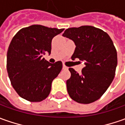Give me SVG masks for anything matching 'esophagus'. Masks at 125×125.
Instances as JSON below:
<instances>
[{"label":"esophagus","instance_id":"obj_1","mask_svg":"<svg viewBox=\"0 0 125 125\" xmlns=\"http://www.w3.org/2000/svg\"><path fill=\"white\" fill-rule=\"evenodd\" d=\"M63 70H68V68L65 65H63Z\"/></svg>","mask_w":125,"mask_h":125}]
</instances>
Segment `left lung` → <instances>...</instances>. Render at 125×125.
<instances>
[{
	"instance_id": "obj_1",
	"label": "left lung",
	"mask_w": 125,
	"mask_h": 125,
	"mask_svg": "<svg viewBox=\"0 0 125 125\" xmlns=\"http://www.w3.org/2000/svg\"><path fill=\"white\" fill-rule=\"evenodd\" d=\"M74 42L71 59L85 62L81 73L70 68L71 77L66 81L70 98L79 103L96 101L105 93L115 76L117 52L106 32L92 26L67 29L62 35Z\"/></svg>"
}]
</instances>
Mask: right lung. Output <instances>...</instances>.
<instances>
[{"label":"right lung","mask_w":125,"mask_h":125,"mask_svg":"<svg viewBox=\"0 0 125 125\" xmlns=\"http://www.w3.org/2000/svg\"><path fill=\"white\" fill-rule=\"evenodd\" d=\"M64 29L34 24L20 29L14 35L7 51V70L18 94L30 102L47 98L53 79L62 69V62L51 63L42 58L51 54L52 38Z\"/></svg>","instance_id":"add662e5"}]
</instances>
